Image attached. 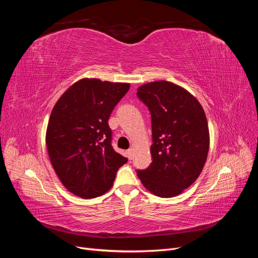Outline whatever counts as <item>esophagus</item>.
<instances>
[{"label": "esophagus", "instance_id": "34e87169", "mask_svg": "<svg viewBox=\"0 0 258 258\" xmlns=\"http://www.w3.org/2000/svg\"><path fill=\"white\" fill-rule=\"evenodd\" d=\"M134 153H135V150L134 148H129V150L127 151V157L128 159H132V157H134Z\"/></svg>", "mask_w": 258, "mask_h": 258}]
</instances>
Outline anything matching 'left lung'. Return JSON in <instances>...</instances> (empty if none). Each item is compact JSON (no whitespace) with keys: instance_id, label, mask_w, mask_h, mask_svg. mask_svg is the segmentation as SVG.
<instances>
[{"instance_id":"1","label":"left lung","mask_w":258,"mask_h":258,"mask_svg":"<svg viewBox=\"0 0 258 258\" xmlns=\"http://www.w3.org/2000/svg\"><path fill=\"white\" fill-rule=\"evenodd\" d=\"M137 95L151 112L153 132V161L138 176L155 196L175 197L196 181L207 161L206 113L188 90L168 81L140 86Z\"/></svg>"}]
</instances>
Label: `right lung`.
Segmentation results:
<instances>
[{
  "label": "right lung",
  "instance_id": "1",
  "mask_svg": "<svg viewBox=\"0 0 258 258\" xmlns=\"http://www.w3.org/2000/svg\"><path fill=\"white\" fill-rule=\"evenodd\" d=\"M129 88L128 83L82 79L52 108L46 130L48 156L62 185L76 196L96 198L110 190L117 170L128 161L113 150L107 120Z\"/></svg>",
  "mask_w": 258,
  "mask_h": 258
}]
</instances>
